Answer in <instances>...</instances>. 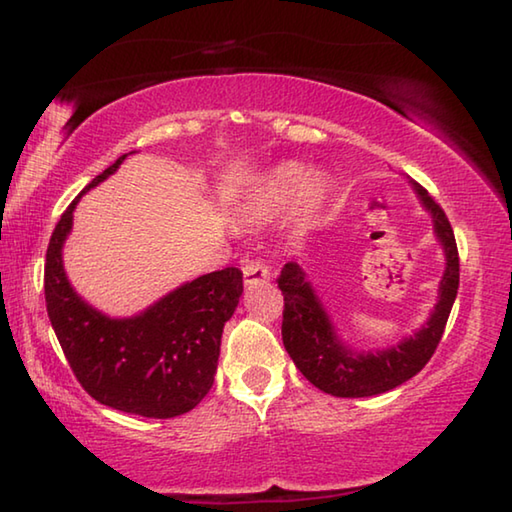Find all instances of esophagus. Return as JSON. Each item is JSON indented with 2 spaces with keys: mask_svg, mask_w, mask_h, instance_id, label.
Listing matches in <instances>:
<instances>
[{
  "mask_svg": "<svg viewBox=\"0 0 512 512\" xmlns=\"http://www.w3.org/2000/svg\"><path fill=\"white\" fill-rule=\"evenodd\" d=\"M241 271H244L246 287H253V284H264L271 280V271H268V268L259 262H246Z\"/></svg>",
  "mask_w": 512,
  "mask_h": 512,
  "instance_id": "obj_1",
  "label": "esophagus"
}]
</instances>
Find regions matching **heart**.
Instances as JSON below:
<instances>
[{
    "instance_id": "heart-1",
    "label": "heart",
    "mask_w": 512,
    "mask_h": 512,
    "mask_svg": "<svg viewBox=\"0 0 512 512\" xmlns=\"http://www.w3.org/2000/svg\"><path fill=\"white\" fill-rule=\"evenodd\" d=\"M327 196L329 187L323 176H309V171L300 164L282 162L250 187L244 210L253 219H262L293 205V228L305 230L325 207Z\"/></svg>"
}]
</instances>
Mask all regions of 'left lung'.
I'll return each instance as SVG.
<instances>
[{
    "label": "left lung",
    "mask_w": 512,
    "mask_h": 512,
    "mask_svg": "<svg viewBox=\"0 0 512 512\" xmlns=\"http://www.w3.org/2000/svg\"><path fill=\"white\" fill-rule=\"evenodd\" d=\"M420 205L429 212L433 237L445 255L436 305L424 323L384 348H354L339 334L302 264H284L277 287L284 296L282 341L296 368L311 384L334 397H370L393 391L418 375L436 352L458 293V250L454 230L440 205L409 178Z\"/></svg>",
    "instance_id": "left-lung-1"
}]
</instances>
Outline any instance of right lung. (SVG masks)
<instances>
[{
  "instance_id": "1",
  "label": "right lung",
  "mask_w": 512,
  "mask_h": 512,
  "mask_svg": "<svg viewBox=\"0 0 512 512\" xmlns=\"http://www.w3.org/2000/svg\"><path fill=\"white\" fill-rule=\"evenodd\" d=\"M131 153L99 173L60 216L47 248L45 300L60 348L85 391L110 409L164 420L192 411L210 393L223 325L244 293V273L223 268L201 275L121 318L103 314L72 287L63 248L76 205Z\"/></svg>"
}]
</instances>
